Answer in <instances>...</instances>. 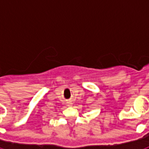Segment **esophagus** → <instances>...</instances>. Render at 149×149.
<instances>
[{"label": "esophagus", "mask_w": 149, "mask_h": 149, "mask_svg": "<svg viewBox=\"0 0 149 149\" xmlns=\"http://www.w3.org/2000/svg\"><path fill=\"white\" fill-rule=\"evenodd\" d=\"M71 105H72L71 102H68V106H71Z\"/></svg>", "instance_id": "esophagus-1"}]
</instances>
